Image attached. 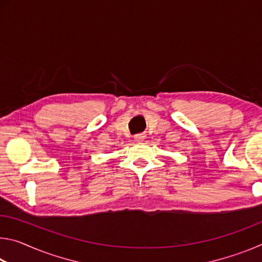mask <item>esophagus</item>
Segmentation results:
<instances>
[{
	"instance_id": "34e87169",
	"label": "esophagus",
	"mask_w": 262,
	"mask_h": 262,
	"mask_svg": "<svg viewBox=\"0 0 262 262\" xmlns=\"http://www.w3.org/2000/svg\"><path fill=\"white\" fill-rule=\"evenodd\" d=\"M144 134H137V135H135L134 136V140L136 141V142H142L144 140Z\"/></svg>"
}]
</instances>
